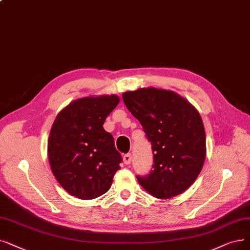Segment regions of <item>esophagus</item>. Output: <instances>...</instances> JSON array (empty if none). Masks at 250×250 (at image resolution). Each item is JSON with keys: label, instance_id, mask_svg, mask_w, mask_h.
<instances>
[{"label": "esophagus", "instance_id": "esophagus-1", "mask_svg": "<svg viewBox=\"0 0 250 250\" xmlns=\"http://www.w3.org/2000/svg\"><path fill=\"white\" fill-rule=\"evenodd\" d=\"M124 162L125 165H129L132 162V154L131 153H126L124 155Z\"/></svg>", "mask_w": 250, "mask_h": 250}]
</instances>
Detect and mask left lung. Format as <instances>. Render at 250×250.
Listing matches in <instances>:
<instances>
[{
    "mask_svg": "<svg viewBox=\"0 0 250 250\" xmlns=\"http://www.w3.org/2000/svg\"><path fill=\"white\" fill-rule=\"evenodd\" d=\"M125 105L143 126L153 151V166L137 180L149 194L169 199L197 179L206 155L201 116L172 91L143 88L123 94Z\"/></svg>",
    "mask_w": 250,
    "mask_h": 250,
    "instance_id": "obj_1",
    "label": "left lung"
}]
</instances>
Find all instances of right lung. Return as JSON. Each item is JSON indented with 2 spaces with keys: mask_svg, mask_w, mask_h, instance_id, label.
<instances>
[{
  "mask_svg": "<svg viewBox=\"0 0 250 250\" xmlns=\"http://www.w3.org/2000/svg\"><path fill=\"white\" fill-rule=\"evenodd\" d=\"M119 103L116 95L85 97L71 102L54 121L48 141L53 175L72 196L90 200L110 189L122 155L104 127Z\"/></svg>",
  "mask_w": 250,
  "mask_h": 250,
  "instance_id": "obj_1",
  "label": "right lung"
}]
</instances>
